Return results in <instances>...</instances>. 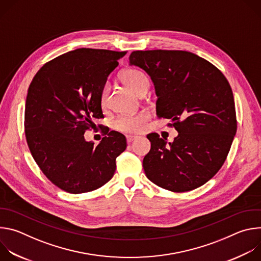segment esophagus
<instances>
[{
  "instance_id": "obj_1",
  "label": "esophagus",
  "mask_w": 261,
  "mask_h": 261,
  "mask_svg": "<svg viewBox=\"0 0 261 261\" xmlns=\"http://www.w3.org/2000/svg\"><path fill=\"white\" fill-rule=\"evenodd\" d=\"M136 138H138V136H136V135H127V136H126V139H127V142H128V143L134 141Z\"/></svg>"
}]
</instances>
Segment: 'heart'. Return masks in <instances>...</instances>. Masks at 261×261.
I'll list each match as a JSON object with an SVG mask.
<instances>
[{"label": "heart", "mask_w": 261, "mask_h": 261, "mask_svg": "<svg viewBox=\"0 0 261 261\" xmlns=\"http://www.w3.org/2000/svg\"><path fill=\"white\" fill-rule=\"evenodd\" d=\"M122 81L130 87L133 91H135L137 94L142 93L144 90H147L148 88V80L145 74L134 68H129L124 70L121 73ZM109 93V87L107 84H105L100 93V103L102 106L106 104L107 97ZM151 115L145 110L139 111L134 115H122L119 116L115 122L114 127L118 131L124 132V133H136L143 129L145 123L150 119Z\"/></svg>", "instance_id": "1"}]
</instances>
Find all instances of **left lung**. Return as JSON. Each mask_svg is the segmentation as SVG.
Segmentation results:
<instances>
[{"label": "left lung", "mask_w": 261, "mask_h": 261, "mask_svg": "<svg viewBox=\"0 0 261 261\" xmlns=\"http://www.w3.org/2000/svg\"><path fill=\"white\" fill-rule=\"evenodd\" d=\"M129 60L155 85L157 117L171 120L168 126L178 132L169 144L158 133L146 136V177L172 192L200 187L224 164L237 132L228 81L212 63L185 50H135Z\"/></svg>", "instance_id": "8db88e82"}]
</instances>
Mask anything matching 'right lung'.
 <instances>
[{"label":"right lung","mask_w":261,"mask_h":261,"mask_svg":"<svg viewBox=\"0 0 261 261\" xmlns=\"http://www.w3.org/2000/svg\"><path fill=\"white\" fill-rule=\"evenodd\" d=\"M126 51L79 48L45 63L34 76L24 109L30 152L44 175L60 189L86 193L114 176L126 137L104 131L98 145L86 141L94 119L103 117L100 93Z\"/></svg>","instance_id":"add662e5"}]
</instances>
